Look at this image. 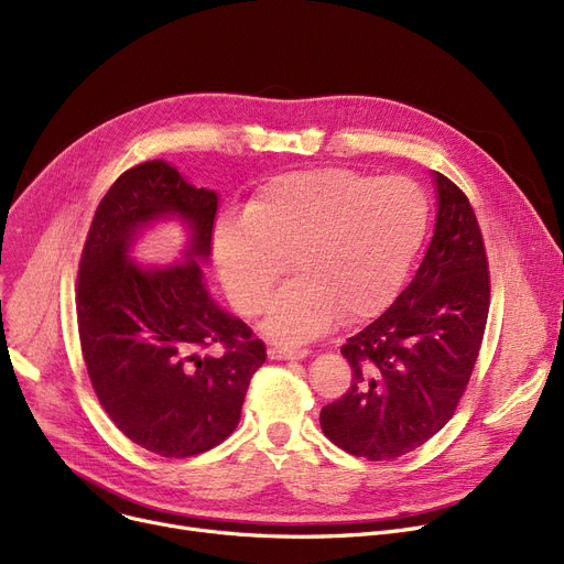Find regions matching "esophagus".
<instances>
[{"instance_id": "34e87169", "label": "esophagus", "mask_w": 564, "mask_h": 564, "mask_svg": "<svg viewBox=\"0 0 564 564\" xmlns=\"http://www.w3.org/2000/svg\"><path fill=\"white\" fill-rule=\"evenodd\" d=\"M308 357V349L300 345H274L270 347V359H304Z\"/></svg>"}]
</instances>
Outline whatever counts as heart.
Here are the masks:
<instances>
[{"label":"heart","instance_id":"1","mask_svg":"<svg viewBox=\"0 0 564 564\" xmlns=\"http://www.w3.org/2000/svg\"><path fill=\"white\" fill-rule=\"evenodd\" d=\"M430 226V200L409 177L343 169L283 173L264 183L245 215L215 226V260L232 306L260 315L290 272L267 332L311 338L336 319L379 315L400 292Z\"/></svg>","mask_w":564,"mask_h":564}]
</instances>
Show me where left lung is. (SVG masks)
Segmentation results:
<instances>
[{"label": "left lung", "mask_w": 564, "mask_h": 564, "mask_svg": "<svg viewBox=\"0 0 564 564\" xmlns=\"http://www.w3.org/2000/svg\"><path fill=\"white\" fill-rule=\"evenodd\" d=\"M438 215L416 276L340 347L351 368L343 398L322 406V432L370 462L395 459L446 425L476 368L491 300L489 260L466 194L434 173Z\"/></svg>", "instance_id": "obj_1"}]
</instances>
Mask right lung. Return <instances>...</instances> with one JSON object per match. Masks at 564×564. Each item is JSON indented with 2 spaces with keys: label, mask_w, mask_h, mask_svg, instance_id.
<instances>
[{
  "label": "right lung",
  "mask_w": 564,
  "mask_h": 564,
  "mask_svg": "<svg viewBox=\"0 0 564 564\" xmlns=\"http://www.w3.org/2000/svg\"><path fill=\"white\" fill-rule=\"evenodd\" d=\"M166 214L191 224V260L141 271L127 247L143 223ZM215 215L213 189L187 185L166 162H143L116 177L79 258L75 304L88 379L113 425L160 457H194L230 436L267 359L249 324L210 300L194 260L210 256Z\"/></svg>",
  "instance_id": "1"
}]
</instances>
